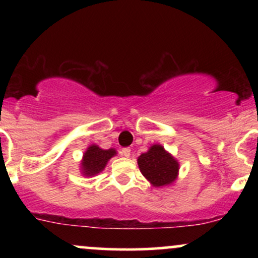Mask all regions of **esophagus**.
<instances>
[{
    "instance_id": "1",
    "label": "esophagus",
    "mask_w": 258,
    "mask_h": 258,
    "mask_svg": "<svg viewBox=\"0 0 258 258\" xmlns=\"http://www.w3.org/2000/svg\"><path fill=\"white\" fill-rule=\"evenodd\" d=\"M121 155L128 158V156L131 155V149H130V148H122V149H121Z\"/></svg>"
}]
</instances>
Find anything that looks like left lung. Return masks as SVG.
Wrapping results in <instances>:
<instances>
[{"mask_svg":"<svg viewBox=\"0 0 258 258\" xmlns=\"http://www.w3.org/2000/svg\"><path fill=\"white\" fill-rule=\"evenodd\" d=\"M138 166L142 174L154 186H162L172 183L178 173L179 165L161 146H153L147 153L138 158Z\"/></svg>","mask_w":258,"mask_h":258,"instance_id":"left-lung-1","label":"left lung"}]
</instances>
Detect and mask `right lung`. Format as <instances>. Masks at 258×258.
Masks as SVG:
<instances>
[{
  "instance_id": "1",
  "label": "right lung",
  "mask_w": 258,
  "mask_h": 258,
  "mask_svg": "<svg viewBox=\"0 0 258 258\" xmlns=\"http://www.w3.org/2000/svg\"><path fill=\"white\" fill-rule=\"evenodd\" d=\"M116 154L114 149H100L97 146H91L85 153L82 160V171L86 176H94L105 167L108 160Z\"/></svg>"
}]
</instances>
